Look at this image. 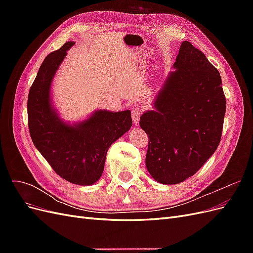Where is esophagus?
Here are the masks:
<instances>
[{
	"label": "esophagus",
	"mask_w": 253,
	"mask_h": 253,
	"mask_svg": "<svg viewBox=\"0 0 253 253\" xmlns=\"http://www.w3.org/2000/svg\"><path fill=\"white\" fill-rule=\"evenodd\" d=\"M141 113H142V111H141V109L139 108L138 105H135L134 108L132 109V119H133V121H134L135 126L138 125Z\"/></svg>",
	"instance_id": "esophagus-1"
}]
</instances>
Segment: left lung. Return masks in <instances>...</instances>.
I'll list each match as a JSON object with an SVG mask.
<instances>
[{
  "label": "left lung",
  "instance_id": "left-lung-1",
  "mask_svg": "<svg viewBox=\"0 0 253 253\" xmlns=\"http://www.w3.org/2000/svg\"><path fill=\"white\" fill-rule=\"evenodd\" d=\"M155 99L140 116L149 137L145 166L156 181L179 183L194 175L217 149L226 98L221 78L204 52L183 41Z\"/></svg>",
  "mask_w": 253,
  "mask_h": 253
}]
</instances>
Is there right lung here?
Instances as JSON below:
<instances>
[{
	"instance_id": "1",
	"label": "right lung",
	"mask_w": 253,
	"mask_h": 253,
	"mask_svg": "<svg viewBox=\"0 0 253 253\" xmlns=\"http://www.w3.org/2000/svg\"><path fill=\"white\" fill-rule=\"evenodd\" d=\"M74 42H66L44 59L30 86L27 100L32 140L60 177L75 185L89 186L102 175L106 153L114 141L132 126L129 111H96L71 126L60 119L50 100V85L58 67Z\"/></svg>"
}]
</instances>
